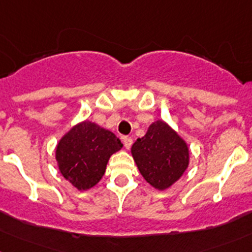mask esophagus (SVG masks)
<instances>
[{"mask_svg":"<svg viewBox=\"0 0 252 252\" xmlns=\"http://www.w3.org/2000/svg\"><path fill=\"white\" fill-rule=\"evenodd\" d=\"M123 139H124V145H125L126 149H129V148H131L132 143H133V141H132L131 137H124Z\"/></svg>","mask_w":252,"mask_h":252,"instance_id":"obj_1","label":"esophagus"}]
</instances>
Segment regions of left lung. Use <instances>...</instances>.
<instances>
[{
	"instance_id": "left-lung-1",
	"label": "left lung",
	"mask_w": 252,
	"mask_h": 252,
	"mask_svg": "<svg viewBox=\"0 0 252 252\" xmlns=\"http://www.w3.org/2000/svg\"><path fill=\"white\" fill-rule=\"evenodd\" d=\"M131 152L144 180L160 190L172 186L188 167V147L164 121L152 124Z\"/></svg>"
}]
</instances>
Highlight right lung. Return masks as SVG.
Instances as JSON below:
<instances>
[{
	"label": "right lung",
	"mask_w": 252,
	"mask_h": 252,
	"mask_svg": "<svg viewBox=\"0 0 252 252\" xmlns=\"http://www.w3.org/2000/svg\"><path fill=\"white\" fill-rule=\"evenodd\" d=\"M121 148L113 132L84 121L59 141L56 159L64 178L79 190H86L99 182L109 158Z\"/></svg>",
	"instance_id": "1"
}]
</instances>
